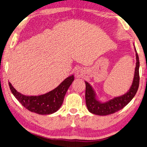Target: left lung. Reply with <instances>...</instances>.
Returning a JSON list of instances; mask_svg holds the SVG:
<instances>
[{"label": "left lung", "mask_w": 147, "mask_h": 147, "mask_svg": "<svg viewBox=\"0 0 147 147\" xmlns=\"http://www.w3.org/2000/svg\"><path fill=\"white\" fill-rule=\"evenodd\" d=\"M134 47L136 53V60L134 78L130 88L125 94L121 95L120 96L115 97L108 101L101 102L97 99L96 94L90 84L88 83L87 81H85V84H86L85 100H86V104L88 110L91 113L100 116L113 114L123 108L135 96L139 86L140 61L135 45Z\"/></svg>", "instance_id": "left-lung-1"}]
</instances>
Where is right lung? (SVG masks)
Listing matches in <instances>:
<instances>
[{"instance_id":"1","label":"right lung","mask_w":147,"mask_h":147,"mask_svg":"<svg viewBox=\"0 0 147 147\" xmlns=\"http://www.w3.org/2000/svg\"><path fill=\"white\" fill-rule=\"evenodd\" d=\"M74 75L66 78L55 89L39 96H26L17 91L9 82L12 93L24 107L39 115H50L56 112L62 105L68 88L74 81Z\"/></svg>"}]
</instances>
